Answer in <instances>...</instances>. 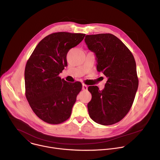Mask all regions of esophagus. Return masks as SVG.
Here are the masks:
<instances>
[{
	"instance_id": "obj_1",
	"label": "esophagus",
	"mask_w": 160,
	"mask_h": 160,
	"mask_svg": "<svg viewBox=\"0 0 160 160\" xmlns=\"http://www.w3.org/2000/svg\"><path fill=\"white\" fill-rule=\"evenodd\" d=\"M87 85H85V84H83L82 85V90H87Z\"/></svg>"
}]
</instances>
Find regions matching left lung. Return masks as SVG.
<instances>
[{"label": "left lung", "mask_w": 160, "mask_h": 160, "mask_svg": "<svg viewBox=\"0 0 160 160\" xmlns=\"http://www.w3.org/2000/svg\"><path fill=\"white\" fill-rule=\"evenodd\" d=\"M85 42L95 54L97 70L108 78L105 87L89 86L92 99L87 104L89 116L102 125L115 124L130 111L139 80L133 56L126 45L110 33L87 35Z\"/></svg>", "instance_id": "left-lung-1"}]
</instances>
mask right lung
<instances>
[{"mask_svg":"<svg viewBox=\"0 0 160 160\" xmlns=\"http://www.w3.org/2000/svg\"><path fill=\"white\" fill-rule=\"evenodd\" d=\"M85 34L58 32L43 38L28 59L25 70V95L35 115L45 122L59 124L70 118L82 86L58 76L66 66L69 50Z\"/></svg>","mask_w":160,"mask_h":160,"instance_id":"obj_1","label":"right lung"}]
</instances>
